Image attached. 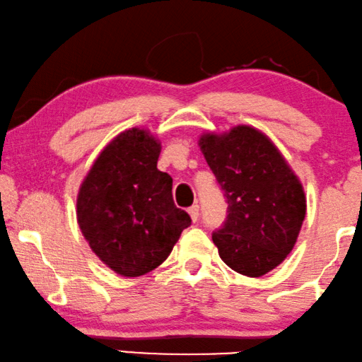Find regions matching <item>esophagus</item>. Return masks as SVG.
I'll list each match as a JSON object with an SVG mask.
<instances>
[{
	"label": "esophagus",
	"mask_w": 362,
	"mask_h": 362,
	"mask_svg": "<svg viewBox=\"0 0 362 362\" xmlns=\"http://www.w3.org/2000/svg\"><path fill=\"white\" fill-rule=\"evenodd\" d=\"M188 215H190L193 223H197L198 221V216H200V206L193 205V206L188 208Z\"/></svg>",
	"instance_id": "1"
}]
</instances>
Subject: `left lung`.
Wrapping results in <instances>:
<instances>
[{
	"instance_id": "8db88e82",
	"label": "left lung",
	"mask_w": 362,
	"mask_h": 362,
	"mask_svg": "<svg viewBox=\"0 0 362 362\" xmlns=\"http://www.w3.org/2000/svg\"><path fill=\"white\" fill-rule=\"evenodd\" d=\"M198 144L228 202L213 243L233 271L261 277L297 243L307 213L302 183L274 142L251 126L206 132Z\"/></svg>"
}]
</instances>
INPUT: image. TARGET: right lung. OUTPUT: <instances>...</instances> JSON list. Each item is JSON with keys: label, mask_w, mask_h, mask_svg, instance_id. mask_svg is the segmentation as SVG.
Wrapping results in <instances>:
<instances>
[{"label": "right lung", "mask_w": 362, "mask_h": 362, "mask_svg": "<svg viewBox=\"0 0 362 362\" xmlns=\"http://www.w3.org/2000/svg\"><path fill=\"white\" fill-rule=\"evenodd\" d=\"M159 154L160 142L149 131L128 129L101 151L80 185L81 234L119 276L154 271L192 223L175 206L172 177L157 169Z\"/></svg>", "instance_id": "add662e5"}]
</instances>
